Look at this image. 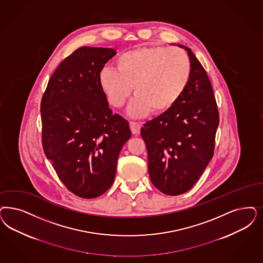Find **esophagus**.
Returning <instances> with one entry per match:
<instances>
[{
    "label": "esophagus",
    "instance_id": "esophagus-1",
    "mask_svg": "<svg viewBox=\"0 0 263 263\" xmlns=\"http://www.w3.org/2000/svg\"><path fill=\"white\" fill-rule=\"evenodd\" d=\"M130 129L134 135H138L141 131V124L135 121H130Z\"/></svg>",
    "mask_w": 263,
    "mask_h": 263
}]
</instances>
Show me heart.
Segmentation results:
<instances>
[{
	"label": "heart",
	"instance_id": "1",
	"mask_svg": "<svg viewBox=\"0 0 263 263\" xmlns=\"http://www.w3.org/2000/svg\"><path fill=\"white\" fill-rule=\"evenodd\" d=\"M117 69L101 72V87L115 108L122 107L134 88L136 97L129 107L133 118L170 109L186 89L191 73L187 54L181 48L164 46L126 51L117 59Z\"/></svg>",
	"mask_w": 263,
	"mask_h": 263
}]
</instances>
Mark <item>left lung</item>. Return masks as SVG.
<instances>
[{
  "mask_svg": "<svg viewBox=\"0 0 263 263\" xmlns=\"http://www.w3.org/2000/svg\"><path fill=\"white\" fill-rule=\"evenodd\" d=\"M190 82L178 102L141 129L151 181L166 195H180L199 180L215 151L219 115L208 74L191 48Z\"/></svg>",
  "mask_w": 263,
  "mask_h": 263,
  "instance_id": "8db88e82",
  "label": "left lung"
}]
</instances>
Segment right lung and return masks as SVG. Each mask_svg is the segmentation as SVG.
Segmentation results:
<instances>
[{"mask_svg":"<svg viewBox=\"0 0 263 263\" xmlns=\"http://www.w3.org/2000/svg\"><path fill=\"white\" fill-rule=\"evenodd\" d=\"M117 54L112 48L82 46L66 57L49 79L41 102L42 143L64 185L91 199L115 181L129 123L112 114L100 72Z\"/></svg>","mask_w":263,"mask_h":263,"instance_id":"right-lung-1","label":"right lung"}]
</instances>
